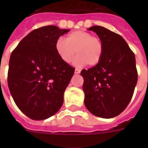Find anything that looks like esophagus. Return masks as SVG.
Returning <instances> with one entry per match:
<instances>
[{
    "label": "esophagus",
    "instance_id": "34e87169",
    "mask_svg": "<svg viewBox=\"0 0 148 148\" xmlns=\"http://www.w3.org/2000/svg\"><path fill=\"white\" fill-rule=\"evenodd\" d=\"M80 72H81V70L78 69V68H76V69L74 70V73H75V74H79Z\"/></svg>",
    "mask_w": 148,
    "mask_h": 148
}]
</instances>
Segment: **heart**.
I'll use <instances>...</instances> for the list:
<instances>
[{"mask_svg": "<svg viewBox=\"0 0 148 148\" xmlns=\"http://www.w3.org/2000/svg\"><path fill=\"white\" fill-rule=\"evenodd\" d=\"M55 49L60 59L70 63L76 54L75 64L78 66L88 64L97 65L103 57V44L101 38L88 31H74L67 34L66 40L59 38L55 44Z\"/></svg>", "mask_w": 148, "mask_h": 148, "instance_id": "heart-1", "label": "heart"}]
</instances>
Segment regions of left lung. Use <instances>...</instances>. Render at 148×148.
Returning <instances> with one entry per match:
<instances>
[{
  "label": "left lung",
  "mask_w": 148,
  "mask_h": 148,
  "mask_svg": "<svg viewBox=\"0 0 148 148\" xmlns=\"http://www.w3.org/2000/svg\"><path fill=\"white\" fill-rule=\"evenodd\" d=\"M103 44L101 61L81 71L84 104L91 114L111 118L119 115L133 97L138 81L135 56L121 36L101 26H93Z\"/></svg>",
  "instance_id": "1"
}]
</instances>
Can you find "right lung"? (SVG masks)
<instances>
[{
	"label": "right lung",
	"mask_w": 148,
	"mask_h": 148,
	"mask_svg": "<svg viewBox=\"0 0 148 148\" xmlns=\"http://www.w3.org/2000/svg\"><path fill=\"white\" fill-rule=\"evenodd\" d=\"M69 31L54 25L35 29L10 54L8 88L16 105L31 119H47L62 106L75 69L60 59L55 44Z\"/></svg>",
	"instance_id": "right-lung-1"
}]
</instances>
